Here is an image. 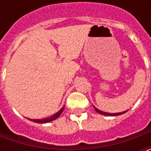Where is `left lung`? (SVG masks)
Returning <instances> with one entry per match:
<instances>
[{
    "instance_id": "8db88e82",
    "label": "left lung",
    "mask_w": 151,
    "mask_h": 151,
    "mask_svg": "<svg viewBox=\"0 0 151 151\" xmlns=\"http://www.w3.org/2000/svg\"><path fill=\"white\" fill-rule=\"evenodd\" d=\"M94 107V106H93ZM95 108V110H96V112H97L98 113H100V114H102V115H106V116H119V115H122V114H124L127 111H124V112H121V113H106V112H102L101 110H99V109H97L96 107H94Z\"/></svg>"
}]
</instances>
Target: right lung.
<instances>
[{
  "label": "right lung",
  "instance_id": "obj_1",
  "mask_svg": "<svg viewBox=\"0 0 151 151\" xmlns=\"http://www.w3.org/2000/svg\"><path fill=\"white\" fill-rule=\"evenodd\" d=\"M64 107H63L61 108L60 110L58 112V113H56L54 115H52V116H50L49 118H46V119H30L29 120L30 121H32V122H34V123H38V124H45V123H49V122H51V121H53V120H55L56 119H58V117L60 115L62 112H63V110H64Z\"/></svg>",
  "mask_w": 151,
  "mask_h": 151
}]
</instances>
